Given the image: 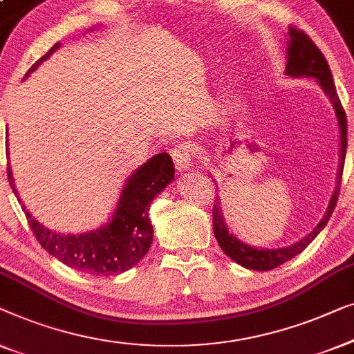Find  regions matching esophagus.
Here are the masks:
<instances>
[{
    "instance_id": "esophagus-1",
    "label": "esophagus",
    "mask_w": 354,
    "mask_h": 354,
    "mask_svg": "<svg viewBox=\"0 0 354 354\" xmlns=\"http://www.w3.org/2000/svg\"><path fill=\"white\" fill-rule=\"evenodd\" d=\"M171 157L173 162H175V167L179 173L187 171L192 165V158H194V149L189 142H181L175 146V149L171 151Z\"/></svg>"
}]
</instances>
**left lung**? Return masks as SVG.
<instances>
[{
	"mask_svg": "<svg viewBox=\"0 0 354 354\" xmlns=\"http://www.w3.org/2000/svg\"><path fill=\"white\" fill-rule=\"evenodd\" d=\"M287 64H286V72L283 75L290 78H315L316 83L319 84L322 93L326 94L328 102L333 109L337 118V127H338V171H337V181L335 189L328 201L327 210L324 216L321 218V221L317 223L311 232H308L305 237L300 239L298 242H293L290 245L279 247V248H263V247H253L248 245L243 241H241L236 234L229 232V227L225 221L221 212V202L220 198H216L213 203V232L218 241V245L221 247V250L231 258L232 261H236L237 265H241L247 270L253 271H271L274 268L283 265V263L292 260L293 257H297L298 253H301L310 243L315 241L322 229L326 227L327 221L330 220L333 208L337 205V197L338 191H340L342 184V173L343 165H345V156H346V118L345 112H343L342 104L338 101L337 91H335V83H333L332 72L328 68V64L322 56V53L317 49L315 43L311 41L310 37L305 35L300 30L290 28L287 33ZM212 176V175H210ZM213 183H216L213 179Z\"/></svg>",
	"mask_w": 354,
	"mask_h": 354,
	"instance_id": "8db88e82",
	"label": "left lung"
}]
</instances>
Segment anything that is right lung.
I'll return each mask as SVG.
<instances>
[{
    "label": "right lung",
    "mask_w": 354,
    "mask_h": 354,
    "mask_svg": "<svg viewBox=\"0 0 354 354\" xmlns=\"http://www.w3.org/2000/svg\"><path fill=\"white\" fill-rule=\"evenodd\" d=\"M94 28L97 27H91L88 32ZM59 48L61 43L54 44L33 64L24 80H27L30 73L37 71ZM6 153L9 156V151ZM8 178L12 192L16 194L22 210L26 212L35 237L49 255L56 257L64 265L84 274L115 276L138 265L151 248L153 229L149 220V207L153 198L175 179V167L167 152L156 153L128 176L106 225L91 231L73 234L46 227L27 210L26 203H22L17 194L9 163Z\"/></svg>",
    "instance_id": "obj_1"
}]
</instances>
